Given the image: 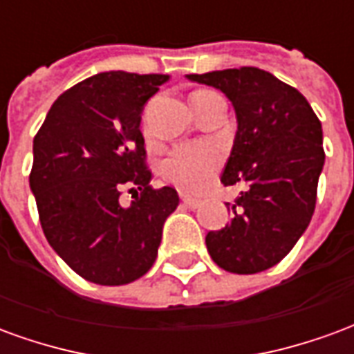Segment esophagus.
Listing matches in <instances>:
<instances>
[{
    "mask_svg": "<svg viewBox=\"0 0 354 354\" xmlns=\"http://www.w3.org/2000/svg\"><path fill=\"white\" fill-rule=\"evenodd\" d=\"M182 205L185 208H197L201 205L199 199H193V197H187V195H182Z\"/></svg>",
    "mask_w": 354,
    "mask_h": 354,
    "instance_id": "34e87169",
    "label": "esophagus"
}]
</instances>
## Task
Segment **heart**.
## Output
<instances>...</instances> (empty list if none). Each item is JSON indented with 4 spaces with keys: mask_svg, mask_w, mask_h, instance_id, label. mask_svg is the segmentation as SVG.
<instances>
[{
    "mask_svg": "<svg viewBox=\"0 0 354 354\" xmlns=\"http://www.w3.org/2000/svg\"><path fill=\"white\" fill-rule=\"evenodd\" d=\"M223 151L212 140H195L172 147L161 162V174L180 192L197 195L214 184Z\"/></svg>",
    "mask_w": 354,
    "mask_h": 354,
    "instance_id": "obj_1",
    "label": "heart"
}]
</instances>
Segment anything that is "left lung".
<instances>
[{"mask_svg":"<svg viewBox=\"0 0 354 354\" xmlns=\"http://www.w3.org/2000/svg\"><path fill=\"white\" fill-rule=\"evenodd\" d=\"M222 91L235 109L237 132L222 184H246L231 205V222L208 231L210 258L230 273L277 266L311 222L324 165L322 127L305 96L260 68L189 73Z\"/></svg>","mask_w":354,"mask_h":354,"instance_id":"obj_1","label":"left lung"}]
</instances>
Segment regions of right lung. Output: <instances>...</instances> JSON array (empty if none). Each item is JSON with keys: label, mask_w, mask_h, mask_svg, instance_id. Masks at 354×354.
I'll list each match as a JSON object with an SVG mask.
<instances>
[{"label": "right lung", "mask_w": 354, "mask_h": 354, "mask_svg": "<svg viewBox=\"0 0 354 354\" xmlns=\"http://www.w3.org/2000/svg\"><path fill=\"white\" fill-rule=\"evenodd\" d=\"M169 80L161 73L104 72L50 106L34 138V193L43 233L73 271L119 286L146 274L161 245L178 193L151 189L140 131L146 102ZM131 187L135 201L118 195Z\"/></svg>", "instance_id": "1"}]
</instances>
